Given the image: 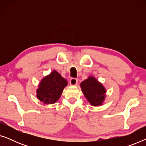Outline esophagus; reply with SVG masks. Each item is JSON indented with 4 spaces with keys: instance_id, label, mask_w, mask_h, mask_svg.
I'll return each instance as SVG.
<instances>
[{
    "instance_id": "esophagus-1",
    "label": "esophagus",
    "mask_w": 146,
    "mask_h": 146,
    "mask_svg": "<svg viewBox=\"0 0 146 146\" xmlns=\"http://www.w3.org/2000/svg\"><path fill=\"white\" fill-rule=\"evenodd\" d=\"M77 83H78V80L77 79L74 78H71L70 80V84L71 86L76 85Z\"/></svg>"
}]
</instances>
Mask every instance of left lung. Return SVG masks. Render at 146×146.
I'll return each instance as SVG.
<instances>
[{"label":"left lung","mask_w":146,"mask_h":146,"mask_svg":"<svg viewBox=\"0 0 146 146\" xmlns=\"http://www.w3.org/2000/svg\"><path fill=\"white\" fill-rule=\"evenodd\" d=\"M80 87L86 98L92 106H99L102 105L106 90L105 87L95 77L89 76L81 82Z\"/></svg>","instance_id":"1"}]
</instances>
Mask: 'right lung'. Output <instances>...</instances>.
<instances>
[{"label": "right lung", "instance_id": "add662e5", "mask_svg": "<svg viewBox=\"0 0 146 146\" xmlns=\"http://www.w3.org/2000/svg\"><path fill=\"white\" fill-rule=\"evenodd\" d=\"M67 85L66 80L57 71L53 70L41 80L36 90L37 98L45 104H54L58 100Z\"/></svg>", "mask_w": 146, "mask_h": 146}]
</instances>
